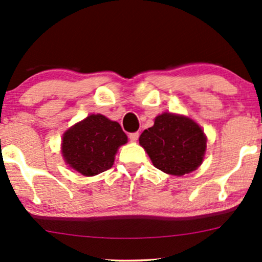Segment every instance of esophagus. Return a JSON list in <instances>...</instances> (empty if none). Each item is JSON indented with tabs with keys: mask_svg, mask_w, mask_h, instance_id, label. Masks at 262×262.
<instances>
[{
	"mask_svg": "<svg viewBox=\"0 0 262 262\" xmlns=\"http://www.w3.org/2000/svg\"><path fill=\"white\" fill-rule=\"evenodd\" d=\"M138 137H140V134H138V132H134V134L128 135V138H130L131 142H137Z\"/></svg>",
	"mask_w": 262,
	"mask_h": 262,
	"instance_id": "1",
	"label": "esophagus"
}]
</instances>
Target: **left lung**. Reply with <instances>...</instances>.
I'll list each match as a JSON object with an SVG mask.
<instances>
[{"mask_svg": "<svg viewBox=\"0 0 262 262\" xmlns=\"http://www.w3.org/2000/svg\"><path fill=\"white\" fill-rule=\"evenodd\" d=\"M140 144L153 165L173 176H183L202 165L206 151L203 128L188 116L163 113L140 136Z\"/></svg>", "mask_w": 262, "mask_h": 262, "instance_id": "1", "label": "left lung"}]
</instances>
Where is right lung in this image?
I'll list each match as a JSON object with an SVG mask.
<instances>
[{"mask_svg": "<svg viewBox=\"0 0 262 262\" xmlns=\"http://www.w3.org/2000/svg\"><path fill=\"white\" fill-rule=\"evenodd\" d=\"M126 143L127 136L119 122L91 114L64 132L60 149L68 166L90 177L111 169L119 147Z\"/></svg>", "mask_w": 262, "mask_h": 262, "instance_id": "add662e5", "label": "right lung"}]
</instances>
